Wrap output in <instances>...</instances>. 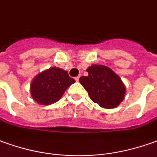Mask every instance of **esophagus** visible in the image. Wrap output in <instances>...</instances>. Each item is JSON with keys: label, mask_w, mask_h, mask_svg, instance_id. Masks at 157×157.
<instances>
[{"label": "esophagus", "mask_w": 157, "mask_h": 157, "mask_svg": "<svg viewBox=\"0 0 157 157\" xmlns=\"http://www.w3.org/2000/svg\"><path fill=\"white\" fill-rule=\"evenodd\" d=\"M78 79H79V76H78L75 78V80H76L77 82H78Z\"/></svg>", "instance_id": "esophagus-1"}]
</instances>
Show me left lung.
I'll return each mask as SVG.
<instances>
[{
    "label": "left lung",
    "instance_id": "8db88e82",
    "mask_svg": "<svg viewBox=\"0 0 157 157\" xmlns=\"http://www.w3.org/2000/svg\"><path fill=\"white\" fill-rule=\"evenodd\" d=\"M86 71L88 75L80 77L79 82L90 99L103 109L118 107L126 94V86L121 78L103 65H92Z\"/></svg>",
    "mask_w": 157,
    "mask_h": 157
}]
</instances>
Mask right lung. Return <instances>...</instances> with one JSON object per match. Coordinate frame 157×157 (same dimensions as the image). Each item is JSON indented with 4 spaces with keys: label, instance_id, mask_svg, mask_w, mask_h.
Returning <instances> with one entry per match:
<instances>
[{
    "label": "right lung",
    "instance_id": "1",
    "mask_svg": "<svg viewBox=\"0 0 157 157\" xmlns=\"http://www.w3.org/2000/svg\"><path fill=\"white\" fill-rule=\"evenodd\" d=\"M74 82L67 71L53 67L38 73L32 79L30 92L33 100L39 104L50 105L59 101Z\"/></svg>",
    "mask_w": 157,
    "mask_h": 157
}]
</instances>
